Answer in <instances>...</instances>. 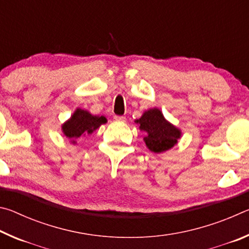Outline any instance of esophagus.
I'll return each instance as SVG.
<instances>
[{
    "mask_svg": "<svg viewBox=\"0 0 249 249\" xmlns=\"http://www.w3.org/2000/svg\"><path fill=\"white\" fill-rule=\"evenodd\" d=\"M114 120L117 121V122H125V121H126V117H125V116L115 115V116H114Z\"/></svg>",
    "mask_w": 249,
    "mask_h": 249,
    "instance_id": "esophagus-1",
    "label": "esophagus"
}]
</instances>
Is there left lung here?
<instances>
[{
  "mask_svg": "<svg viewBox=\"0 0 249 249\" xmlns=\"http://www.w3.org/2000/svg\"><path fill=\"white\" fill-rule=\"evenodd\" d=\"M140 130L145 134L146 147L155 154L165 153L178 144L181 138V129L171 124L163 116L159 108H149L142 113L140 119L135 121Z\"/></svg>",
  "mask_w": 249,
  "mask_h": 249,
  "instance_id": "8db88e82",
  "label": "left lung"
}]
</instances>
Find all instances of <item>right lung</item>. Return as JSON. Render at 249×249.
I'll list each match as a JSON object with an SVG mask.
<instances>
[{"instance_id": "add662e5", "label": "right lung", "mask_w": 249, "mask_h": 249, "mask_svg": "<svg viewBox=\"0 0 249 249\" xmlns=\"http://www.w3.org/2000/svg\"><path fill=\"white\" fill-rule=\"evenodd\" d=\"M107 122V117L92 115L87 109L78 107L69 120L61 125L62 133L70 140L71 144H77V140L84 135H91Z\"/></svg>"}]
</instances>
